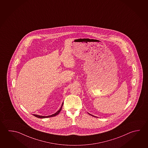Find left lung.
<instances>
[{
	"mask_svg": "<svg viewBox=\"0 0 148 148\" xmlns=\"http://www.w3.org/2000/svg\"><path fill=\"white\" fill-rule=\"evenodd\" d=\"M90 115H91V114H90ZM92 116H93V115H92Z\"/></svg>",
	"mask_w": 148,
	"mask_h": 148,
	"instance_id": "obj_1",
	"label": "left lung"
}]
</instances>
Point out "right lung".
Returning <instances> with one entry per match:
<instances>
[{
	"mask_svg": "<svg viewBox=\"0 0 148 148\" xmlns=\"http://www.w3.org/2000/svg\"><path fill=\"white\" fill-rule=\"evenodd\" d=\"M62 105H63V103H62V106H61V108H60L59 109V110H58L57 112L56 113H55L54 114H53V115H51L49 116H40L38 115H35V114H33V115L35 116V117H38V118H48V117H54V116H55L57 115L59 113H60V112L62 110Z\"/></svg>",
	"mask_w": 148,
	"mask_h": 148,
	"instance_id": "1",
	"label": "right lung"
}]
</instances>
